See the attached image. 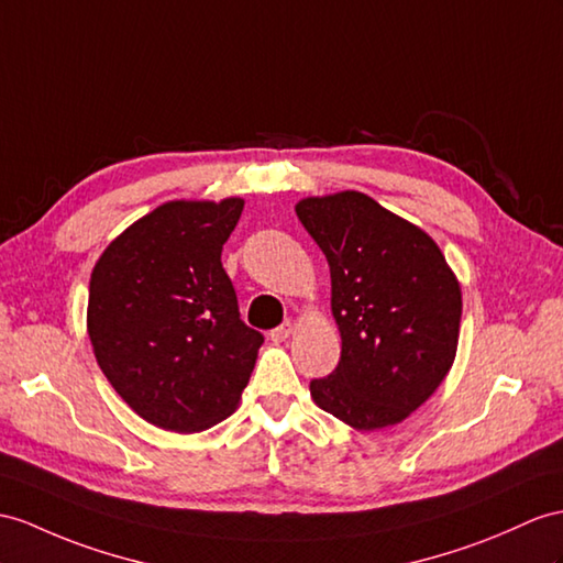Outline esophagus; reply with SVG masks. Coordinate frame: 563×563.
<instances>
[{"label":"esophagus","mask_w":563,"mask_h":563,"mask_svg":"<svg viewBox=\"0 0 563 563\" xmlns=\"http://www.w3.org/2000/svg\"><path fill=\"white\" fill-rule=\"evenodd\" d=\"M291 332H294V324H291V322H284V324H279L277 329H272L269 339H272V341H286V339L291 336Z\"/></svg>","instance_id":"1"}]
</instances>
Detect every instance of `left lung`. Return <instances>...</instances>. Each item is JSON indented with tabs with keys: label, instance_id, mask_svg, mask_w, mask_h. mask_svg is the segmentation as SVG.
I'll list each match as a JSON object with an SVG mask.
<instances>
[{
	"label": "left lung",
	"instance_id": "left-lung-1",
	"mask_svg": "<svg viewBox=\"0 0 563 563\" xmlns=\"http://www.w3.org/2000/svg\"><path fill=\"white\" fill-rule=\"evenodd\" d=\"M296 214L332 277L341 358L310 396L353 430L406 420L456 358L461 284L424 231L358 190L303 198Z\"/></svg>",
	"mask_w": 563,
	"mask_h": 563
}]
</instances>
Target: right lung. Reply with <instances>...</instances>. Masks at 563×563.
Returning <instances> with one entry per match:
<instances>
[{
    "label": "right lung",
    "instance_id": "add662e5",
    "mask_svg": "<svg viewBox=\"0 0 563 563\" xmlns=\"http://www.w3.org/2000/svg\"><path fill=\"white\" fill-rule=\"evenodd\" d=\"M241 198L169 200L107 245L90 274L88 336L109 385L169 432L234 413L263 346L222 267Z\"/></svg>",
    "mask_w": 563,
    "mask_h": 563
}]
</instances>
